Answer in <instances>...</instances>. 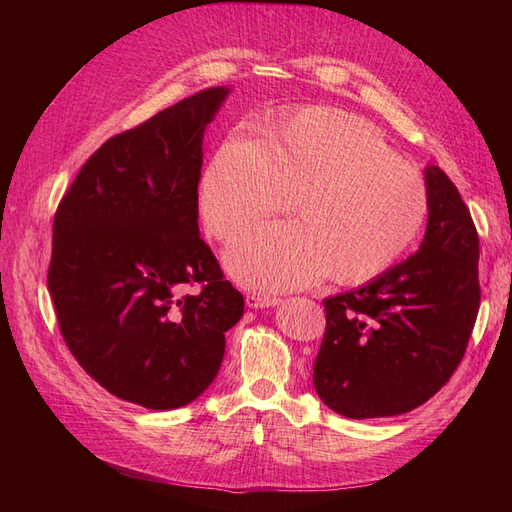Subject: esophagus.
<instances>
[{"label": "esophagus", "mask_w": 512, "mask_h": 512, "mask_svg": "<svg viewBox=\"0 0 512 512\" xmlns=\"http://www.w3.org/2000/svg\"><path fill=\"white\" fill-rule=\"evenodd\" d=\"M245 305L247 307H271V305H277V299L275 297H269V294H256V292H250L245 294Z\"/></svg>", "instance_id": "34e87169"}]
</instances>
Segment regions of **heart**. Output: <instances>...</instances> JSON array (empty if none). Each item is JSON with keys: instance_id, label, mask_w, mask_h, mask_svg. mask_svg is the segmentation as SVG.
Listing matches in <instances>:
<instances>
[{"instance_id": "obj_1", "label": "heart", "mask_w": 512, "mask_h": 512, "mask_svg": "<svg viewBox=\"0 0 512 512\" xmlns=\"http://www.w3.org/2000/svg\"><path fill=\"white\" fill-rule=\"evenodd\" d=\"M284 192H294L297 220L247 232L226 252L228 273L247 288L376 280L429 213L425 177L371 123L322 106L277 115L260 141L226 136L198 177L196 203L209 235L230 241L280 209Z\"/></svg>"}]
</instances>
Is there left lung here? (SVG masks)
Wrapping results in <instances>:
<instances>
[{
	"mask_svg": "<svg viewBox=\"0 0 512 512\" xmlns=\"http://www.w3.org/2000/svg\"><path fill=\"white\" fill-rule=\"evenodd\" d=\"M429 222L418 252L367 286L324 299L314 386L346 418L404 414L455 374L480 305L478 232L455 183L425 173Z\"/></svg>",
	"mask_w": 512,
	"mask_h": 512,
	"instance_id": "1",
	"label": "left lung"
}]
</instances>
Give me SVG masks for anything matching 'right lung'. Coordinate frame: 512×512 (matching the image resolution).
I'll return each instance as SVG.
<instances>
[{"label":"right lung","mask_w":512,"mask_h":512,"mask_svg":"<svg viewBox=\"0 0 512 512\" xmlns=\"http://www.w3.org/2000/svg\"><path fill=\"white\" fill-rule=\"evenodd\" d=\"M226 94L205 89L108 138L55 211L46 282L61 337L102 389L149 410L203 393L243 316L198 235L203 132Z\"/></svg>","instance_id":"obj_1"}]
</instances>
